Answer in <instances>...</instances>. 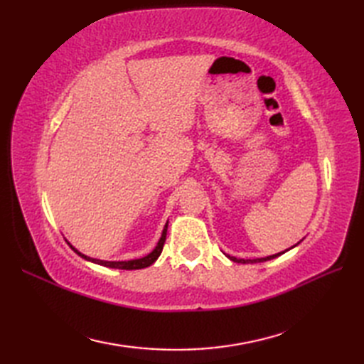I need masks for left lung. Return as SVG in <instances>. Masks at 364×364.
<instances>
[{
	"instance_id": "obj_1",
	"label": "left lung",
	"mask_w": 364,
	"mask_h": 364,
	"mask_svg": "<svg viewBox=\"0 0 364 364\" xmlns=\"http://www.w3.org/2000/svg\"><path fill=\"white\" fill-rule=\"evenodd\" d=\"M281 253H284V252H281ZM281 253H277V255H272V257H267V258H258V259H237V258H234V257H229V255H228V258H230V259L235 261V262H243V264H249V262H262V261H269V259H273V258L279 257Z\"/></svg>"
}]
</instances>
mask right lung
I'll list each match as a JSON object with an SVG mask.
<instances>
[{"label":"right lung","instance_id":"obj_1","mask_svg":"<svg viewBox=\"0 0 364 364\" xmlns=\"http://www.w3.org/2000/svg\"><path fill=\"white\" fill-rule=\"evenodd\" d=\"M167 228H168V223L165 225L164 230H162V237L159 240L158 246L155 247V250H153L151 253H149L147 257L144 258H139V259H132V261H102V259H94V258H90L83 255V253H80L79 250H75L70 243V247L77 253V255H80L82 258L87 259V261H92V262H97L100 264V266H105V267H111V269H121V270H136V269H144V267H149L151 266L153 262H155L158 259V257L161 255V252L164 249V245H165V238H167Z\"/></svg>","mask_w":364,"mask_h":364}]
</instances>
